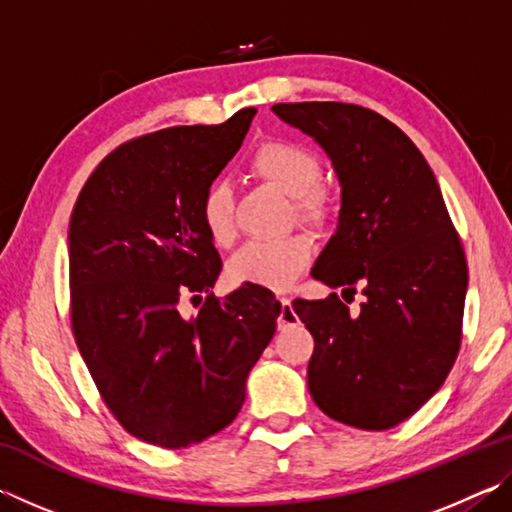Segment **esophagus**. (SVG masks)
<instances>
[{
	"label": "esophagus",
	"mask_w": 512,
	"mask_h": 512,
	"mask_svg": "<svg viewBox=\"0 0 512 512\" xmlns=\"http://www.w3.org/2000/svg\"><path fill=\"white\" fill-rule=\"evenodd\" d=\"M277 327H289V325H296L298 323V316L296 311L291 309V300L289 298H277Z\"/></svg>",
	"instance_id": "esophagus-1"
}]
</instances>
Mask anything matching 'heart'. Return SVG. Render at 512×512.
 Segmentation results:
<instances>
[{"mask_svg": "<svg viewBox=\"0 0 512 512\" xmlns=\"http://www.w3.org/2000/svg\"><path fill=\"white\" fill-rule=\"evenodd\" d=\"M248 167L259 180L291 196V214L298 221L316 228L332 221L334 198L327 187L318 185L320 162L305 146L284 140L264 142L250 155ZM232 207V189L225 183L207 185L198 201V216L216 246H230L235 241ZM311 257L314 241L300 230L275 239L250 241L228 262V280L280 291L305 271Z\"/></svg>", "mask_w": 512, "mask_h": 512, "instance_id": "heart-1", "label": "heart"}]
</instances>
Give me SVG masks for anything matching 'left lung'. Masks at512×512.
Instances as JSON below:
<instances>
[{
	"label": "left lung",
	"mask_w": 512,
	"mask_h": 512,
	"mask_svg": "<svg viewBox=\"0 0 512 512\" xmlns=\"http://www.w3.org/2000/svg\"><path fill=\"white\" fill-rule=\"evenodd\" d=\"M273 112L323 146L341 214L311 275L361 293L357 316L336 293L293 300L314 336L307 384L329 418L384 431L443 386L461 350L467 259L431 167L379 112L339 101Z\"/></svg>",
	"instance_id": "8db88e82"
}]
</instances>
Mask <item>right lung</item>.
<instances>
[{
  "mask_svg": "<svg viewBox=\"0 0 512 512\" xmlns=\"http://www.w3.org/2000/svg\"><path fill=\"white\" fill-rule=\"evenodd\" d=\"M173 126L119 144L69 219V318L103 402L131 436L180 449L237 418L277 325L264 287L216 298L221 257L198 216L255 117ZM204 307L192 319L182 300Z\"/></svg>",
  "mask_w": 512,
  "mask_h": 512,
  "instance_id": "1",
  "label": "right lung"
}]
</instances>
